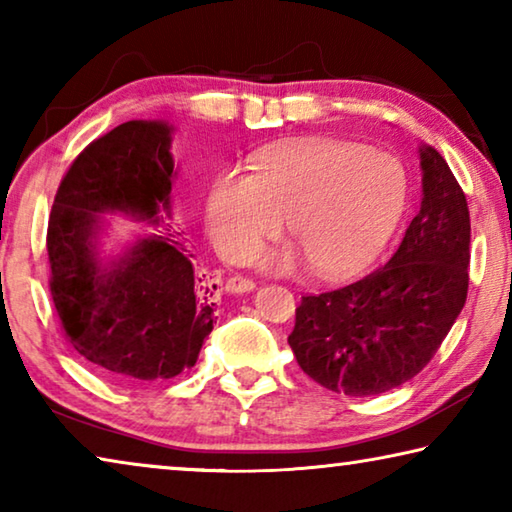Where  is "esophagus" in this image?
<instances>
[{
  "mask_svg": "<svg viewBox=\"0 0 512 512\" xmlns=\"http://www.w3.org/2000/svg\"><path fill=\"white\" fill-rule=\"evenodd\" d=\"M253 289H255V282L246 280V277H241V275L230 277V280L225 282V291H230V293H248Z\"/></svg>",
  "mask_w": 512,
  "mask_h": 512,
  "instance_id": "34e87169",
  "label": "esophagus"
}]
</instances>
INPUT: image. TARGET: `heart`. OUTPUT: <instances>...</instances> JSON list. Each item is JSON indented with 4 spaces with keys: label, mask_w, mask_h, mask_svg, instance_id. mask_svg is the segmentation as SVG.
<instances>
[{
    "label": "heart",
    "mask_w": 512,
    "mask_h": 512,
    "mask_svg": "<svg viewBox=\"0 0 512 512\" xmlns=\"http://www.w3.org/2000/svg\"><path fill=\"white\" fill-rule=\"evenodd\" d=\"M409 178L395 155L357 142L309 140L259 158L253 176L223 171L207 194L212 244L241 262L287 219L318 275H345L375 259L400 223ZM266 268H289L291 253H268Z\"/></svg>",
    "instance_id": "heart-1"
}]
</instances>
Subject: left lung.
Here are the masks:
<instances>
[{"label":"left lung","mask_w":512,"mask_h":512,"mask_svg":"<svg viewBox=\"0 0 512 512\" xmlns=\"http://www.w3.org/2000/svg\"><path fill=\"white\" fill-rule=\"evenodd\" d=\"M422 203L386 264L345 287L302 296L289 345L327 391L368 397L427 366L467 298L470 210L452 169L420 149Z\"/></svg>","instance_id":"8db88e82"}]
</instances>
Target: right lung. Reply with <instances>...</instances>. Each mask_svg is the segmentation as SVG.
<instances>
[{
	"label": "right lung",
	"mask_w": 512,
	"mask_h": 512,
	"mask_svg": "<svg viewBox=\"0 0 512 512\" xmlns=\"http://www.w3.org/2000/svg\"><path fill=\"white\" fill-rule=\"evenodd\" d=\"M171 126L133 119L85 146L49 214V291L65 339L117 381L171 379L192 368L214 327L212 277L176 235H151L108 266L97 257L101 212L169 216Z\"/></svg>",
	"instance_id": "right-lung-1"
}]
</instances>
